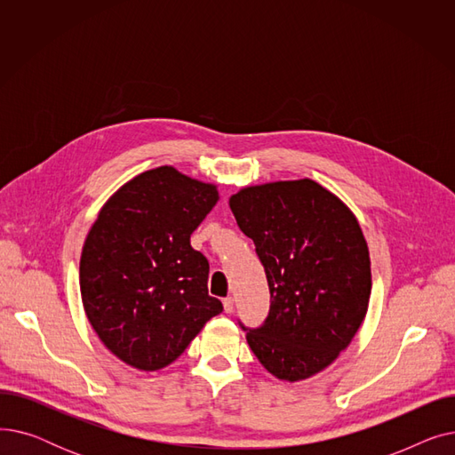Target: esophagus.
Wrapping results in <instances>:
<instances>
[{"instance_id":"esophagus-1","label":"esophagus","mask_w":455,"mask_h":455,"mask_svg":"<svg viewBox=\"0 0 455 455\" xmlns=\"http://www.w3.org/2000/svg\"><path fill=\"white\" fill-rule=\"evenodd\" d=\"M223 307H225L227 314H232L234 312V297H227L223 300Z\"/></svg>"}]
</instances>
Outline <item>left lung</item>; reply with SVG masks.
<instances>
[{
    "label": "left lung",
    "instance_id": "left-lung-1",
    "mask_svg": "<svg viewBox=\"0 0 455 455\" xmlns=\"http://www.w3.org/2000/svg\"><path fill=\"white\" fill-rule=\"evenodd\" d=\"M230 210L266 269L271 306L249 328L259 363L288 381L326 369L362 326L371 297L369 249L354 213L321 184L251 186Z\"/></svg>",
    "mask_w": 455,
    "mask_h": 455
}]
</instances>
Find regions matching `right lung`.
I'll list each match as a JSON object with an SVG mask.
<instances>
[{
    "label": "right lung",
    "instance_id": "obj_1",
    "mask_svg": "<svg viewBox=\"0 0 455 455\" xmlns=\"http://www.w3.org/2000/svg\"><path fill=\"white\" fill-rule=\"evenodd\" d=\"M218 199L215 186L162 165L101 208L81 254V297L92 328L122 362L170 365L223 312L208 295L206 256L189 245Z\"/></svg>",
    "mask_w": 455,
    "mask_h": 455
}]
</instances>
